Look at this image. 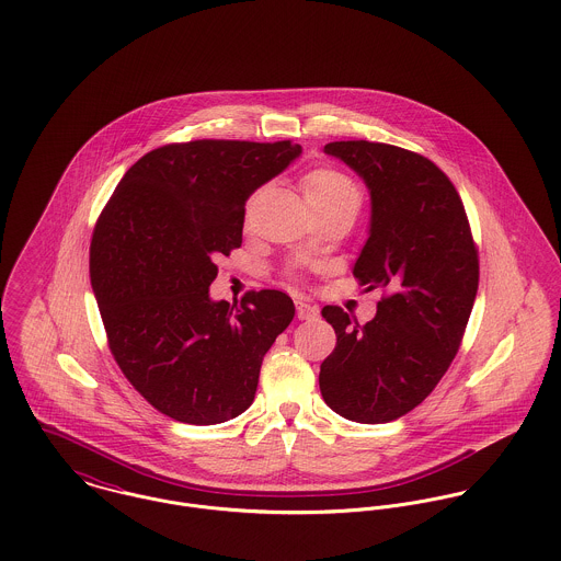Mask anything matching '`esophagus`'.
<instances>
[{
    "mask_svg": "<svg viewBox=\"0 0 561 561\" xmlns=\"http://www.w3.org/2000/svg\"><path fill=\"white\" fill-rule=\"evenodd\" d=\"M296 313H298V320H318L320 318V309L316 305H309L305 300H298L296 302Z\"/></svg>",
    "mask_w": 561,
    "mask_h": 561,
    "instance_id": "obj_1",
    "label": "esophagus"
}]
</instances>
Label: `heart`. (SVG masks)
<instances>
[{
    "label": "heart",
    "instance_id": "obj_1",
    "mask_svg": "<svg viewBox=\"0 0 561 561\" xmlns=\"http://www.w3.org/2000/svg\"><path fill=\"white\" fill-rule=\"evenodd\" d=\"M302 192L311 207L323 214L330 209H360L363 192L358 183L343 170L336 168H316L302 179Z\"/></svg>",
    "mask_w": 561,
    "mask_h": 561
}]
</instances>
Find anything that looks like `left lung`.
Returning a JSON list of instances; mask_svg holds the SVG:
<instances>
[{"label":"left lung","instance_id":"1","mask_svg":"<svg viewBox=\"0 0 561 561\" xmlns=\"http://www.w3.org/2000/svg\"><path fill=\"white\" fill-rule=\"evenodd\" d=\"M323 153L369 190V238L354 276L387 296L365 325L341 307L321 309L336 332L321 398L350 421L389 423L425 400L458 354L478 296V248L460 194L434 161L367 140L330 142Z\"/></svg>","mask_w":561,"mask_h":561}]
</instances>
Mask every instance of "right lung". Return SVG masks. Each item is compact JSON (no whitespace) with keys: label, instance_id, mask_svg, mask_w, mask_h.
Segmentation results:
<instances>
[{"label":"right lung","instance_id":"obj_1","mask_svg":"<svg viewBox=\"0 0 561 561\" xmlns=\"http://www.w3.org/2000/svg\"><path fill=\"white\" fill-rule=\"evenodd\" d=\"M300 145L194 140L136 161L101 211L90 283L125 378L161 414L236 419L254 400L265 352L296 316L276 289L214 302L216 259L241 245L245 201Z\"/></svg>","mask_w":561,"mask_h":561}]
</instances>
